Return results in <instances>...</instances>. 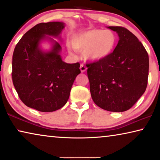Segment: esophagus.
Listing matches in <instances>:
<instances>
[{"label": "esophagus", "mask_w": 160, "mask_h": 160, "mask_svg": "<svg viewBox=\"0 0 160 160\" xmlns=\"http://www.w3.org/2000/svg\"><path fill=\"white\" fill-rule=\"evenodd\" d=\"M87 67H86L84 65H83V64H82L80 66V70H81V72L82 73H84V72H85L86 71H87Z\"/></svg>", "instance_id": "1"}]
</instances>
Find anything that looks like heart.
<instances>
[{"instance_id":"b5f03b06","label":"heart","mask_w":160,"mask_h":160,"mask_svg":"<svg viewBox=\"0 0 160 160\" xmlns=\"http://www.w3.org/2000/svg\"><path fill=\"white\" fill-rule=\"evenodd\" d=\"M117 38L110 30L94 29L75 34L71 45L77 51L84 52L86 61L99 62L107 59L116 47Z\"/></svg>"}]
</instances>
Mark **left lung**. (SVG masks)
Returning <instances> with one entry per match:
<instances>
[{"instance_id":"obj_1","label":"left lung","mask_w":160,"mask_h":160,"mask_svg":"<svg viewBox=\"0 0 160 160\" xmlns=\"http://www.w3.org/2000/svg\"><path fill=\"white\" fill-rule=\"evenodd\" d=\"M108 28L116 32L118 43L107 59L87 64L90 92L98 107L110 112H124L147 89L149 55L129 30L122 27Z\"/></svg>"}]
</instances>
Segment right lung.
<instances>
[{"label":"right lung","mask_w":160,"mask_h":160,"mask_svg":"<svg viewBox=\"0 0 160 160\" xmlns=\"http://www.w3.org/2000/svg\"><path fill=\"white\" fill-rule=\"evenodd\" d=\"M65 23H40L26 32L16 45L12 59V80L18 97L27 107L53 112L66 105L71 87L81 71L80 64L67 63L60 55ZM48 40L52 49L43 51Z\"/></svg>","instance_id":"add662e5"}]
</instances>
